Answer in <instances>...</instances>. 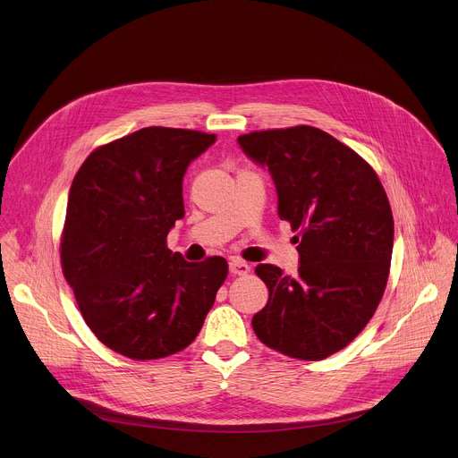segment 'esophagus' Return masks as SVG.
Masks as SVG:
<instances>
[{
  "label": "esophagus",
  "instance_id": "34e87169",
  "mask_svg": "<svg viewBox=\"0 0 458 458\" xmlns=\"http://www.w3.org/2000/svg\"><path fill=\"white\" fill-rule=\"evenodd\" d=\"M228 268H230V274H233V276H246L248 272H250V265L241 261V259H232L228 263Z\"/></svg>",
  "mask_w": 458,
  "mask_h": 458
}]
</instances>
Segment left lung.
Returning a JSON list of instances; mask_svg holds the SVG:
<instances>
[{"instance_id":"left-lung-1","label":"left lung","mask_w":458,"mask_h":458,"mask_svg":"<svg viewBox=\"0 0 458 458\" xmlns=\"http://www.w3.org/2000/svg\"><path fill=\"white\" fill-rule=\"evenodd\" d=\"M237 142L268 168L279 217L300 241L298 276L256 267L268 303L254 332L281 354L323 360L360 335L384 296L394 237L387 193L369 162L318 128L252 131Z\"/></svg>"}]
</instances>
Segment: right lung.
<instances>
[{"label": "right lung", "instance_id": "1", "mask_svg": "<svg viewBox=\"0 0 458 458\" xmlns=\"http://www.w3.org/2000/svg\"><path fill=\"white\" fill-rule=\"evenodd\" d=\"M216 135L142 128L97 148L72 179L60 259L93 335L158 360L199 335L228 276L225 258L188 263L165 237L184 217L182 177Z\"/></svg>", "mask_w": 458, "mask_h": 458}]
</instances>
